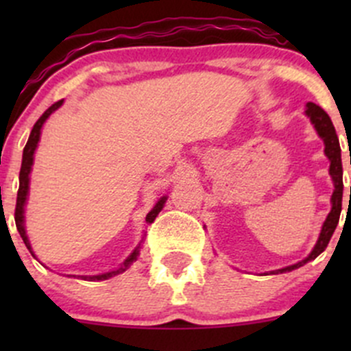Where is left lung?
Instances as JSON below:
<instances>
[{"instance_id":"8db88e82","label":"left lung","mask_w":351,"mask_h":351,"mask_svg":"<svg viewBox=\"0 0 351 351\" xmlns=\"http://www.w3.org/2000/svg\"><path fill=\"white\" fill-rule=\"evenodd\" d=\"M307 117H309L311 123L316 129L317 136L323 139L324 143V154L329 159V175H331L332 185H335V190H332L331 195V210H329L326 221L323 222V228H321L319 238H317L316 244H314L313 251L307 254L304 260L297 261V263L289 265V267L280 268V270H274L270 274L277 275V274H285V271H292L295 268L304 267L307 261H313L314 258L319 256L324 250H326L329 239H331L332 232H335L336 226H338L339 221V214H341V200H343V165H341V147H339V141L338 136H336L335 125H332L331 119L319 105L309 104L306 105V110H304ZM351 193V189H350Z\"/></svg>"}]
</instances>
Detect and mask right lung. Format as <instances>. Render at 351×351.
I'll use <instances>...</instances> for the list:
<instances>
[{
    "mask_svg": "<svg viewBox=\"0 0 351 351\" xmlns=\"http://www.w3.org/2000/svg\"><path fill=\"white\" fill-rule=\"evenodd\" d=\"M62 104H64V100L58 101V104L52 105L51 108L45 110L44 115H42L40 119L35 122L34 129H32V132H30V137H28V141H27V146H25V149H23L22 168H20V186H19V195H16V207H15V222H16V229H19V232H20V236H22L25 246L28 247V251L32 253V256H35V253H34V250H32L30 239H28V236H27V229H25V205H27L28 190H30V173H32V166H34V154H35V149H37V146H38V141H40L42 127H44L45 120H47L49 117H51L52 113L56 112V110L61 107ZM166 200H168V197L165 195V197L159 198L158 202H156L154 207L151 208L149 214L146 215L147 224H151V222H153L154 219L158 217V214L162 210V207H165ZM144 236H146V234H144ZM144 236H143V239H141V243L144 241ZM141 243L137 244V246L134 247L132 253H130L129 256H127L125 260H123L122 263L119 265V267L113 268V270L105 271V274H100V275H80V278H83V280H88V282L108 280V278L115 277V275L123 274V271H125L127 268H129L130 265H132L134 261L137 260V256H139Z\"/></svg>",
    "mask_w": 351,
    "mask_h": 351,
    "instance_id": "add662e5",
    "label": "right lung"
}]
</instances>
